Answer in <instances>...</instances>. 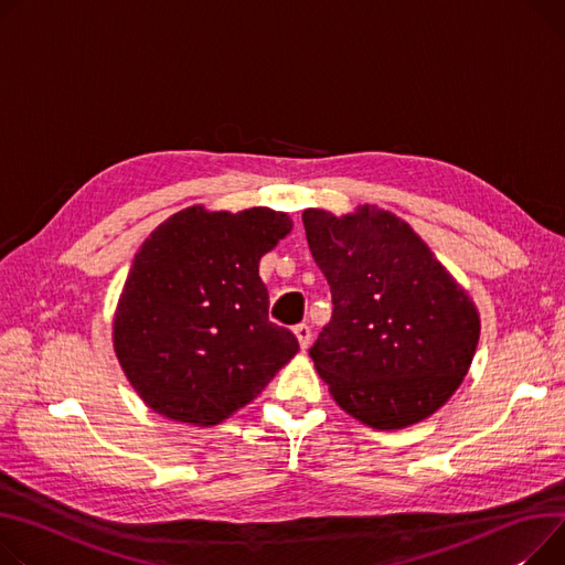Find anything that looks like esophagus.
I'll use <instances>...</instances> for the list:
<instances>
[{
	"label": "esophagus",
	"instance_id": "obj_1",
	"mask_svg": "<svg viewBox=\"0 0 565 565\" xmlns=\"http://www.w3.org/2000/svg\"><path fill=\"white\" fill-rule=\"evenodd\" d=\"M292 331H295V335H297V343H299V348L307 350V348L311 345V335H313V333H311V327L302 322V324H297Z\"/></svg>",
	"mask_w": 565,
	"mask_h": 565
}]
</instances>
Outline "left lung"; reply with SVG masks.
Instances as JSON below:
<instances>
[{"mask_svg":"<svg viewBox=\"0 0 565 565\" xmlns=\"http://www.w3.org/2000/svg\"><path fill=\"white\" fill-rule=\"evenodd\" d=\"M302 220L333 305L309 356L335 404L372 429L429 418L472 363V299L391 211L307 209Z\"/></svg>","mask_w":565,"mask_h":565,"instance_id":"obj_1","label":"left lung"}]
</instances>
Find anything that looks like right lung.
I'll return each mask as SVG.
<instances>
[{
    "label": "right lung",
    "mask_w": 565,
    "mask_h": 565,
    "mask_svg": "<svg viewBox=\"0 0 565 565\" xmlns=\"http://www.w3.org/2000/svg\"><path fill=\"white\" fill-rule=\"evenodd\" d=\"M292 222L254 206H191L149 234L129 268L113 348L140 399L161 416L217 425L249 404L299 350L270 322L258 260Z\"/></svg>",
    "instance_id": "1"
}]
</instances>
